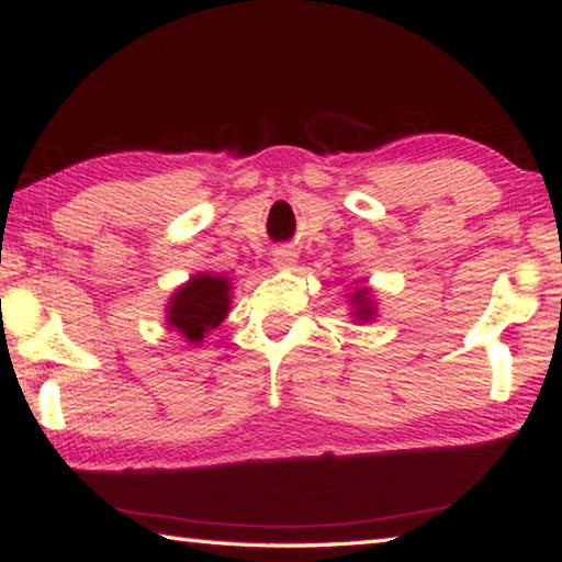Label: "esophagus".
<instances>
[{
	"instance_id": "34e87169",
	"label": "esophagus",
	"mask_w": 562,
	"mask_h": 562,
	"mask_svg": "<svg viewBox=\"0 0 562 562\" xmlns=\"http://www.w3.org/2000/svg\"><path fill=\"white\" fill-rule=\"evenodd\" d=\"M272 262H274V268L290 270L292 265L297 262V252L290 250V247H278V250L272 252Z\"/></svg>"
}]
</instances>
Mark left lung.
<instances>
[{
    "instance_id": "left-lung-1",
    "label": "left lung",
    "mask_w": 562,
    "mask_h": 562,
    "mask_svg": "<svg viewBox=\"0 0 562 562\" xmlns=\"http://www.w3.org/2000/svg\"><path fill=\"white\" fill-rule=\"evenodd\" d=\"M369 290L367 288H361V290H357V294H355V304H357V317L359 319H369V315H372L374 312V307L372 304H369Z\"/></svg>"
}]
</instances>
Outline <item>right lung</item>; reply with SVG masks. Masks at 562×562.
<instances>
[{
	"label": "right lung",
	"instance_id": "right-lung-1",
	"mask_svg": "<svg viewBox=\"0 0 562 562\" xmlns=\"http://www.w3.org/2000/svg\"><path fill=\"white\" fill-rule=\"evenodd\" d=\"M227 290H231V284L225 278L195 274L170 300L168 325L176 327V331H180L193 345L203 341L205 331L215 329L227 315V304H231Z\"/></svg>",
	"mask_w": 562,
	"mask_h": 562
}]
</instances>
